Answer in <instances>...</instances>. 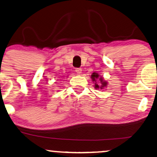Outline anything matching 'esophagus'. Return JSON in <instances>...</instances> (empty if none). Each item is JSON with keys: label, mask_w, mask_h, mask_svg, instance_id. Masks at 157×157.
<instances>
[{"label": "esophagus", "mask_w": 157, "mask_h": 157, "mask_svg": "<svg viewBox=\"0 0 157 157\" xmlns=\"http://www.w3.org/2000/svg\"><path fill=\"white\" fill-rule=\"evenodd\" d=\"M75 71H76L77 75H81V73H82V69L81 68H77V69H75Z\"/></svg>", "instance_id": "34e87169"}]
</instances>
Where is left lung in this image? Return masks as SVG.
I'll use <instances>...</instances> for the list:
<instances>
[{
	"label": "left lung",
	"instance_id": "8db88e82",
	"mask_svg": "<svg viewBox=\"0 0 157 157\" xmlns=\"http://www.w3.org/2000/svg\"><path fill=\"white\" fill-rule=\"evenodd\" d=\"M90 78L92 79V81L94 82V88L95 89H102L103 88L107 86V82L103 79V77L100 76L98 73L94 72L90 76Z\"/></svg>",
	"mask_w": 157,
	"mask_h": 157
}]
</instances>
